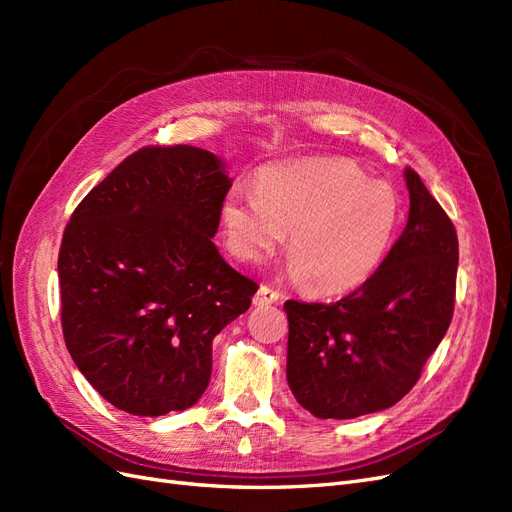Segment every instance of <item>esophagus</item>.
Listing matches in <instances>:
<instances>
[{
  "label": "esophagus",
  "mask_w": 512,
  "mask_h": 512,
  "mask_svg": "<svg viewBox=\"0 0 512 512\" xmlns=\"http://www.w3.org/2000/svg\"><path fill=\"white\" fill-rule=\"evenodd\" d=\"M282 299V294L273 290L271 286H260L258 292L254 294V305L262 307V305H271V303H277Z\"/></svg>",
  "instance_id": "obj_1"
}]
</instances>
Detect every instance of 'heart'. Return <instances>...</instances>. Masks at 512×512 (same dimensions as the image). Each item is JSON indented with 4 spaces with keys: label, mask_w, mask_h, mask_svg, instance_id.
Masks as SVG:
<instances>
[{
    "label": "heart",
    "mask_w": 512,
    "mask_h": 512,
    "mask_svg": "<svg viewBox=\"0 0 512 512\" xmlns=\"http://www.w3.org/2000/svg\"><path fill=\"white\" fill-rule=\"evenodd\" d=\"M401 218L393 185L344 158L269 164L256 190L232 185L220 205L226 245L241 260L269 256L290 228V275L322 297L367 284L389 256Z\"/></svg>",
    "instance_id": "obj_1"
}]
</instances>
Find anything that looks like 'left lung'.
Listing matches in <instances>:
<instances>
[{"instance_id":"1","label":"left lung","mask_w":512,"mask_h":512,"mask_svg":"<svg viewBox=\"0 0 512 512\" xmlns=\"http://www.w3.org/2000/svg\"><path fill=\"white\" fill-rule=\"evenodd\" d=\"M408 224L361 288L335 303L286 301V378L318 418L395 406L421 378L455 309L459 243L453 222L412 168Z\"/></svg>"}]
</instances>
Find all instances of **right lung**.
Instances as JSON below:
<instances>
[{
	"label": "right lung",
	"instance_id": "obj_1",
	"mask_svg": "<svg viewBox=\"0 0 512 512\" xmlns=\"http://www.w3.org/2000/svg\"><path fill=\"white\" fill-rule=\"evenodd\" d=\"M232 179L211 151L143 147L74 209L59 247L61 329L89 384L115 408L194 406L211 344L258 284L213 243Z\"/></svg>",
	"mask_w": 512,
	"mask_h": 512
}]
</instances>
